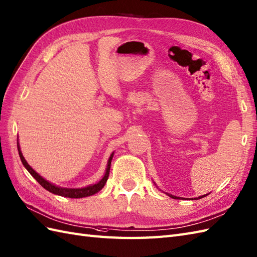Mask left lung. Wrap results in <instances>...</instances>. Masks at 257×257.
Returning a JSON list of instances; mask_svg holds the SVG:
<instances>
[{"instance_id": "obj_1", "label": "left lung", "mask_w": 257, "mask_h": 257, "mask_svg": "<svg viewBox=\"0 0 257 257\" xmlns=\"http://www.w3.org/2000/svg\"><path fill=\"white\" fill-rule=\"evenodd\" d=\"M168 196H170V197H173V199H176V200H179L180 197L179 196H176V195H173V194H169V193H166ZM206 195H208V193L207 194H205V195H201V196H199V197H194V200H199V199H202V197H204V196H206Z\"/></svg>"}]
</instances>
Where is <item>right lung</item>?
Returning a JSON list of instances; mask_svg holds the SVG:
<instances>
[{
	"label": "right lung",
	"mask_w": 257,
	"mask_h": 257,
	"mask_svg": "<svg viewBox=\"0 0 257 257\" xmlns=\"http://www.w3.org/2000/svg\"><path fill=\"white\" fill-rule=\"evenodd\" d=\"M17 149H18V153H19V157H21V161L23 163V165L25 166V168L28 170L30 173V175L34 177V178L40 183V185L45 189L48 190L49 192L56 194V195H61L64 197H70V199H80V197H85V196H90V195H93L95 193H97L100 190L103 189V187L105 186V183H106L107 179H108V175H109V169H110V163L111 160H113V156H114V152L110 154L109 159L107 161V165H106V169H105V174L103 176V178L94 183V185H90L87 187H83V188H63V187H58L54 183H52L50 181H48L47 179H44L42 176L39 175L35 169H32V167L29 165L27 163V161L25 160V157L22 153V150H21V146H19V142L17 139Z\"/></svg>",
	"instance_id": "obj_1"
}]
</instances>
